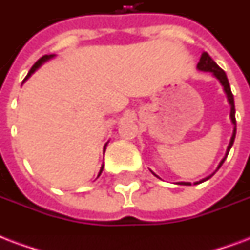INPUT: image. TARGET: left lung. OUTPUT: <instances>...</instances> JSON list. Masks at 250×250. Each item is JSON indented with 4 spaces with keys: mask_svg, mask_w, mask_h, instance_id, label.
<instances>
[{
    "mask_svg": "<svg viewBox=\"0 0 250 250\" xmlns=\"http://www.w3.org/2000/svg\"><path fill=\"white\" fill-rule=\"evenodd\" d=\"M197 68L199 70H203V72H211V73L214 74L215 77L219 80V83H222L223 89H224V93L227 94V100H228V102H229V104H231V114H229V118H231V122L232 125H233V132H232V136H231V140H229V144H228V146H227V150H226V156L223 157L222 161L219 163L218 167H216V170L212 173V174H209V176H207L206 178H203V180H201L199 182H195V185L198 184H202V182H205V181L209 180L211 177L214 176L215 173L219 170V167H222L223 163L226 161L227 156H228V153H229V150H231L232 146H233V142H235V138H236V118H235V101H233V94H232L231 91V86H229V83H228V79H227V74L226 72L220 68V66L216 64V62L209 57V55L207 52H203L202 53L201 59H199V62H198ZM153 173V171H152ZM155 174V173H153ZM156 176V174H155ZM159 177V176H156ZM180 185H191L190 182H181Z\"/></svg>",
    "mask_w": 250,
    "mask_h": 250,
    "instance_id": "1",
    "label": "left lung"
}]
</instances>
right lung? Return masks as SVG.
<instances>
[{
  "label": "right lung",
  "instance_id": "right-lung-1",
  "mask_svg": "<svg viewBox=\"0 0 250 250\" xmlns=\"http://www.w3.org/2000/svg\"><path fill=\"white\" fill-rule=\"evenodd\" d=\"M55 56V55H44V56L43 57H41V59H39V60H38V62H35V64H34V65H32V68L31 69H30V72H28V74L27 76H26V79L23 80V83L24 81H26V80H28L30 79V77H31V74L34 73V72H35L36 69H39V68H41L42 65H43V64H44L45 62H48L49 59H52V57ZM106 146H107V143H106V144H104V150H106ZM102 170H104V164H102V167H101V170H100V173H98V177L101 176V173H102Z\"/></svg>",
  "mask_w": 250,
  "mask_h": 250
}]
</instances>
